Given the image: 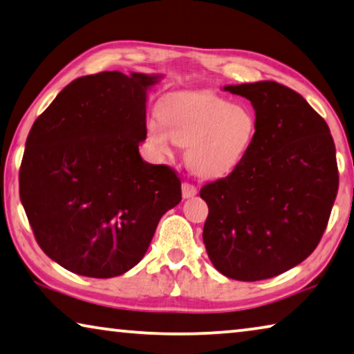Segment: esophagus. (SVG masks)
Returning <instances> with one entry per match:
<instances>
[{"mask_svg":"<svg viewBox=\"0 0 354 354\" xmlns=\"http://www.w3.org/2000/svg\"><path fill=\"white\" fill-rule=\"evenodd\" d=\"M181 190H183V198H192L197 195V187L190 183H183Z\"/></svg>","mask_w":354,"mask_h":354,"instance_id":"1","label":"esophagus"}]
</instances>
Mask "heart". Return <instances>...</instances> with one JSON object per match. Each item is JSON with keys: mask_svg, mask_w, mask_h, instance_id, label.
Segmentation results:
<instances>
[{"mask_svg": "<svg viewBox=\"0 0 354 354\" xmlns=\"http://www.w3.org/2000/svg\"><path fill=\"white\" fill-rule=\"evenodd\" d=\"M147 122L149 147L171 156L187 147L189 167L203 178H222L236 170L254 143L257 118L249 106L230 104L214 93H176Z\"/></svg>", "mask_w": 354, "mask_h": 354, "instance_id": "b5f03b06", "label": "heart"}]
</instances>
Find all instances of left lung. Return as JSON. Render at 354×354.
Wrapping results in <instances>:
<instances>
[{
    "instance_id": "left-lung-1",
    "label": "left lung",
    "mask_w": 354,
    "mask_h": 354,
    "mask_svg": "<svg viewBox=\"0 0 354 354\" xmlns=\"http://www.w3.org/2000/svg\"><path fill=\"white\" fill-rule=\"evenodd\" d=\"M250 100L254 143L236 170L201 187L207 257L243 282L279 276L312 254L339 189L334 140L307 100L277 82L223 86Z\"/></svg>"
}]
</instances>
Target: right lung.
Instances as JSON below:
<instances>
[{
    "label": "right lung",
    "instance_id": "add662e5",
    "mask_svg": "<svg viewBox=\"0 0 354 354\" xmlns=\"http://www.w3.org/2000/svg\"><path fill=\"white\" fill-rule=\"evenodd\" d=\"M162 75L100 72L69 83L28 133L20 200L37 244L78 276L110 279L147 254L181 201L167 165L142 159L148 89Z\"/></svg>",
    "mask_w": 354,
    "mask_h": 354
}]
</instances>
